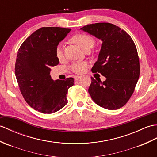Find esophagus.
<instances>
[{
	"label": "esophagus",
	"instance_id": "1",
	"mask_svg": "<svg viewBox=\"0 0 157 157\" xmlns=\"http://www.w3.org/2000/svg\"><path fill=\"white\" fill-rule=\"evenodd\" d=\"M80 78H81V76H75V81H78V80Z\"/></svg>",
	"mask_w": 157,
	"mask_h": 157
}]
</instances>
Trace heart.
<instances>
[{"label": "heart", "instance_id": "heart-1", "mask_svg": "<svg viewBox=\"0 0 157 157\" xmlns=\"http://www.w3.org/2000/svg\"><path fill=\"white\" fill-rule=\"evenodd\" d=\"M72 40L85 52L91 49L95 44V40L93 38L85 33L75 35L72 37ZM56 56L59 60H61L64 57L63 46L61 44H58L56 48ZM86 67H87V64L86 62H75L71 65L72 71L78 74L85 72Z\"/></svg>", "mask_w": 157, "mask_h": 157}]
</instances>
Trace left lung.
<instances>
[{
    "label": "left lung",
    "instance_id": "left-lung-1",
    "mask_svg": "<svg viewBox=\"0 0 157 157\" xmlns=\"http://www.w3.org/2000/svg\"><path fill=\"white\" fill-rule=\"evenodd\" d=\"M81 29L102 41L91 71L101 73L106 80L102 82L91 77L90 95L94 102L105 109H120L130 99L140 75L134 41L126 31L109 23L89 24Z\"/></svg>",
    "mask_w": 157,
    "mask_h": 157
}]
</instances>
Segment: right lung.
<instances>
[{
  "mask_svg": "<svg viewBox=\"0 0 157 157\" xmlns=\"http://www.w3.org/2000/svg\"><path fill=\"white\" fill-rule=\"evenodd\" d=\"M71 29L41 27L23 41L17 53L15 76L28 105L43 113L61 109L68 103V90L74 78L52 79L51 67L59 64L56 48Z\"/></svg>",
  "mask_w": 157,
  "mask_h": 157,
  "instance_id": "obj_1",
  "label": "right lung"
}]
</instances>
